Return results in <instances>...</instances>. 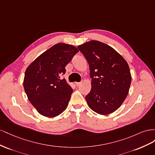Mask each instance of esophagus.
Wrapping results in <instances>:
<instances>
[{
    "label": "esophagus",
    "instance_id": "obj_1",
    "mask_svg": "<svg viewBox=\"0 0 155 155\" xmlns=\"http://www.w3.org/2000/svg\"><path fill=\"white\" fill-rule=\"evenodd\" d=\"M74 84L76 85L77 86H79L81 84V82H74Z\"/></svg>",
    "mask_w": 155,
    "mask_h": 155
}]
</instances>
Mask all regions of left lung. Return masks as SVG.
Returning a JSON list of instances; mask_svg holds the SVG:
<instances>
[{
	"label": "left lung",
	"mask_w": 155,
	"mask_h": 155,
	"mask_svg": "<svg viewBox=\"0 0 155 155\" xmlns=\"http://www.w3.org/2000/svg\"><path fill=\"white\" fill-rule=\"evenodd\" d=\"M77 48L90 70L91 89L86 96L88 106L101 115L115 112L129 91L132 77L127 61L112 47L99 41H87Z\"/></svg>",
	"instance_id": "obj_1"
}]
</instances>
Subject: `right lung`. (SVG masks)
<instances>
[{
    "label": "right lung",
    "instance_id": "right-lung-1",
    "mask_svg": "<svg viewBox=\"0 0 155 155\" xmlns=\"http://www.w3.org/2000/svg\"><path fill=\"white\" fill-rule=\"evenodd\" d=\"M78 52L73 45L59 43L35 59L26 68L23 86L30 103L43 116L54 117L67 108L73 89L60 76Z\"/></svg>",
    "mask_w": 155,
    "mask_h": 155
}]
</instances>
